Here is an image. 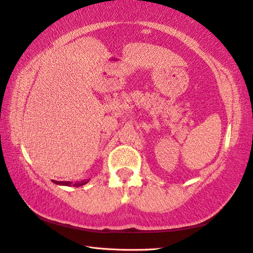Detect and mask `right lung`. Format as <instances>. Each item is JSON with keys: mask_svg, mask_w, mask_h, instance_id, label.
I'll return each instance as SVG.
<instances>
[{"mask_svg": "<svg viewBox=\"0 0 253 253\" xmlns=\"http://www.w3.org/2000/svg\"><path fill=\"white\" fill-rule=\"evenodd\" d=\"M53 182H54V183H56V184H63V185H70V184H71V182H70V181H54V180H53ZM85 183H87V181H83V182L75 183L74 185H75V187H81V185H84Z\"/></svg>", "mask_w": 253, "mask_h": 253, "instance_id": "add662e5", "label": "right lung"}]
</instances>
